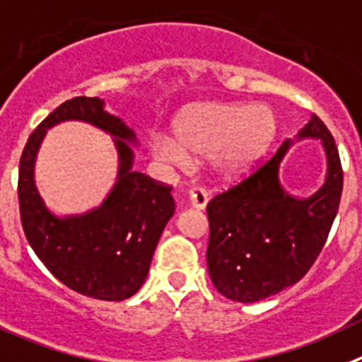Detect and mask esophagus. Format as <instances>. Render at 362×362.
I'll return each instance as SVG.
<instances>
[{"label": "esophagus", "mask_w": 362, "mask_h": 362, "mask_svg": "<svg viewBox=\"0 0 362 362\" xmlns=\"http://www.w3.org/2000/svg\"><path fill=\"white\" fill-rule=\"evenodd\" d=\"M189 198V204H191V207L193 209H205V205H207V202H209V194H207V191L202 187H193L191 191H189L187 194Z\"/></svg>", "instance_id": "obj_1"}]
</instances>
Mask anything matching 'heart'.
Returning <instances> with one entry per match:
<instances>
[{
	"label": "heart",
	"instance_id": "heart-1",
	"mask_svg": "<svg viewBox=\"0 0 362 362\" xmlns=\"http://www.w3.org/2000/svg\"><path fill=\"white\" fill-rule=\"evenodd\" d=\"M278 133V117L269 104L202 103L173 120V134L149 139L153 157L165 165L191 164V155L209 158L221 180L245 177Z\"/></svg>",
	"mask_w": 362,
	"mask_h": 362
}]
</instances>
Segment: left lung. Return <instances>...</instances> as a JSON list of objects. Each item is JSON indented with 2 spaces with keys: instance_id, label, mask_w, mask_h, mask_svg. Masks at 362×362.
Returning a JSON list of instances; mask_svg holds the SVG:
<instances>
[{
  "instance_id": "1",
  "label": "left lung",
  "mask_w": 362,
  "mask_h": 362,
  "mask_svg": "<svg viewBox=\"0 0 362 362\" xmlns=\"http://www.w3.org/2000/svg\"><path fill=\"white\" fill-rule=\"evenodd\" d=\"M303 138L321 141L327 158L324 185L305 199L288 194L279 180L282 158ZM341 191L339 151L312 113L296 141L286 139L256 173L207 204V269L216 291L233 301L254 303L298 283L327 242Z\"/></svg>"
}]
</instances>
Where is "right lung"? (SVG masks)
<instances>
[{
	"label": "right lung",
	"mask_w": 362,
	"mask_h": 362,
	"mask_svg": "<svg viewBox=\"0 0 362 362\" xmlns=\"http://www.w3.org/2000/svg\"><path fill=\"white\" fill-rule=\"evenodd\" d=\"M79 119L114 139L119 165L114 187L100 206L81 215H55L35 185V160L54 125ZM135 132L106 110L99 97H74L35 128L19 160V213L28 243L48 270L74 292L103 301H122L148 278L153 252L175 214L168 185L133 171Z\"/></svg>",
	"instance_id": "add662e5"
}]
</instances>
